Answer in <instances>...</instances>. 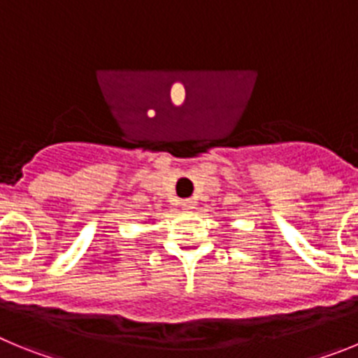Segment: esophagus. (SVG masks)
Here are the masks:
<instances>
[{"mask_svg":"<svg viewBox=\"0 0 358 358\" xmlns=\"http://www.w3.org/2000/svg\"><path fill=\"white\" fill-rule=\"evenodd\" d=\"M181 208L185 211H192L195 208V202L192 199H185V201H181Z\"/></svg>","mask_w":358,"mask_h":358,"instance_id":"1","label":"esophagus"}]
</instances>
